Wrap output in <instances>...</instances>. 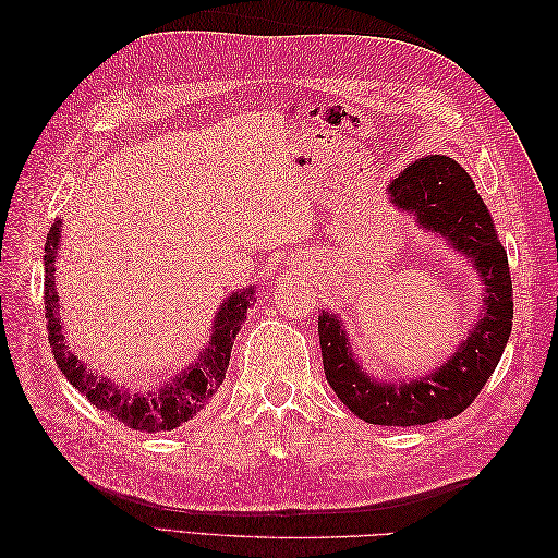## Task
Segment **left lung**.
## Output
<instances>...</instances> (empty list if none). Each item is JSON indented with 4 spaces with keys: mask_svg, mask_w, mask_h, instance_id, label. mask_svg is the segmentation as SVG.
Listing matches in <instances>:
<instances>
[{
    "mask_svg": "<svg viewBox=\"0 0 558 558\" xmlns=\"http://www.w3.org/2000/svg\"><path fill=\"white\" fill-rule=\"evenodd\" d=\"M388 193L396 207L416 216L421 228L442 234L472 258L486 293L482 316L447 363L412 381L369 379L353 359L340 318L330 312L318 314L320 356L330 388L359 418L375 426H424L459 416L494 375L512 332L510 265L492 214L456 160L421 158L388 183Z\"/></svg>",
    "mask_w": 558,
    "mask_h": 558,
    "instance_id": "1",
    "label": "left lung"
}]
</instances>
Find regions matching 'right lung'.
<instances>
[{
    "label": "right lung",
    "instance_id": "right-lung-1",
    "mask_svg": "<svg viewBox=\"0 0 558 558\" xmlns=\"http://www.w3.org/2000/svg\"><path fill=\"white\" fill-rule=\"evenodd\" d=\"M58 244H60V221H56L48 230L46 246H44V305H46V320H48V342L53 349V356L62 375L72 386L86 396L97 410L107 412L109 416L118 418L121 424L144 430V433H158V430H174L185 421L193 418L211 396L218 391V386L226 379V369L230 363V351L238 337L246 310L251 305L253 289L232 293L221 310H218L211 328L209 347L199 351L195 363L183 369L181 375L160 386H150V391H125L123 386H113L105 377H95L93 369L83 365L74 353L66 349L64 335H62V316L56 293V258H58Z\"/></svg>",
    "mask_w": 558,
    "mask_h": 558
}]
</instances>
